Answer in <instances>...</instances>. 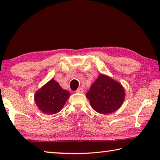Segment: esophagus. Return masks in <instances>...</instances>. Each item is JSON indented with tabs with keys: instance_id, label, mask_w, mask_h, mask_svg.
<instances>
[{
	"instance_id": "34e87169",
	"label": "esophagus",
	"mask_w": 160,
	"mask_h": 160,
	"mask_svg": "<svg viewBox=\"0 0 160 160\" xmlns=\"http://www.w3.org/2000/svg\"><path fill=\"white\" fill-rule=\"evenodd\" d=\"M83 92H84V90H83V88H78V90H76V92H78V93H82Z\"/></svg>"
}]
</instances>
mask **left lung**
Masks as SVG:
<instances>
[{
  "label": "left lung",
  "instance_id": "obj_1",
  "mask_svg": "<svg viewBox=\"0 0 160 160\" xmlns=\"http://www.w3.org/2000/svg\"><path fill=\"white\" fill-rule=\"evenodd\" d=\"M92 109L102 114L118 110L125 99V90L121 83L108 75L100 74L86 94Z\"/></svg>",
  "mask_w": 160,
  "mask_h": 160
}]
</instances>
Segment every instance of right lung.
I'll list each match as a JSON object with an SVG mask.
<instances>
[{"mask_svg": "<svg viewBox=\"0 0 160 160\" xmlns=\"http://www.w3.org/2000/svg\"><path fill=\"white\" fill-rule=\"evenodd\" d=\"M70 95L68 91L63 90L52 78L36 92L34 102L45 114H55L62 109Z\"/></svg>", "mask_w": 160, "mask_h": 160, "instance_id": "add662e5", "label": "right lung"}]
</instances>
